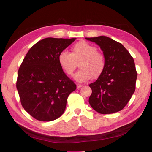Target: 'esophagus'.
<instances>
[{"label": "esophagus", "instance_id": "obj_1", "mask_svg": "<svg viewBox=\"0 0 152 152\" xmlns=\"http://www.w3.org/2000/svg\"><path fill=\"white\" fill-rule=\"evenodd\" d=\"M82 87V85H81V84H77V87L78 89L80 88V87Z\"/></svg>", "mask_w": 152, "mask_h": 152}]
</instances>
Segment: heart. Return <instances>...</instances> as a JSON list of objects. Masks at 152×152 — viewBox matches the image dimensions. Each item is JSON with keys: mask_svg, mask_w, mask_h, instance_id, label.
I'll list each match as a JSON object with an SVG mask.
<instances>
[{"mask_svg": "<svg viewBox=\"0 0 152 152\" xmlns=\"http://www.w3.org/2000/svg\"><path fill=\"white\" fill-rule=\"evenodd\" d=\"M59 65L68 75H72L79 63L80 70L74 75L79 82L88 81L93 77L96 79L102 74L105 66L104 55L97 48L86 41H80L72 46L71 53L62 51L59 54Z\"/></svg>", "mask_w": 152, "mask_h": 152, "instance_id": "heart-1", "label": "heart"}]
</instances>
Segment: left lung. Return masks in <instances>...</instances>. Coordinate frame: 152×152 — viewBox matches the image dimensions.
<instances>
[{
	"mask_svg": "<svg viewBox=\"0 0 152 152\" xmlns=\"http://www.w3.org/2000/svg\"><path fill=\"white\" fill-rule=\"evenodd\" d=\"M103 51L105 66L102 74L89 84L91 107L102 114L121 111L134 93L137 79L134 59L124 45L106 36L86 38Z\"/></svg>",
	"mask_w": 152,
	"mask_h": 152,
	"instance_id": "1",
	"label": "left lung"
}]
</instances>
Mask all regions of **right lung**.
Here are the masks:
<instances>
[{"label": "right lung", "mask_w": 152, "mask_h": 152, "mask_svg": "<svg viewBox=\"0 0 152 152\" xmlns=\"http://www.w3.org/2000/svg\"><path fill=\"white\" fill-rule=\"evenodd\" d=\"M75 39L48 37L32 46L18 70L16 87L22 107L37 120H56L77 88L58 62L59 54Z\"/></svg>", "instance_id": "right-lung-1"}]
</instances>
